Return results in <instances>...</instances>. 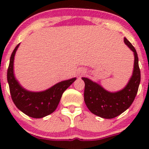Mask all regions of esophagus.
<instances>
[{"mask_svg":"<svg viewBox=\"0 0 149 149\" xmlns=\"http://www.w3.org/2000/svg\"><path fill=\"white\" fill-rule=\"evenodd\" d=\"M85 73H86V72H85V69H80L79 71H78V76H83V75H85Z\"/></svg>","mask_w":149,"mask_h":149,"instance_id":"34e87169","label":"esophagus"}]
</instances>
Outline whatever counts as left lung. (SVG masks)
Wrapping results in <instances>:
<instances>
[{"label":"left lung","instance_id":"8db88e82","mask_svg":"<svg viewBox=\"0 0 149 149\" xmlns=\"http://www.w3.org/2000/svg\"><path fill=\"white\" fill-rule=\"evenodd\" d=\"M124 42L134 53V61L132 76L122 90L109 92L96 82L82 78L85 82V104L92 113L102 118H113L125 111L132 104L139 88L141 74L137 53L126 38H124Z\"/></svg>","mask_w":149,"mask_h":149}]
</instances>
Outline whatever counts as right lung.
Listing matches in <instances>:
<instances>
[{"mask_svg":"<svg viewBox=\"0 0 149 149\" xmlns=\"http://www.w3.org/2000/svg\"><path fill=\"white\" fill-rule=\"evenodd\" d=\"M20 43L11 54L8 70V82L12 99L19 110L34 118H41L49 115L57 109L62 94L76 78L63 80L40 92L29 91L22 86L14 73L15 56Z\"/></svg>","mask_w":149,"mask_h":149,"instance_id":"right-lung-1","label":"right lung"}]
</instances>
